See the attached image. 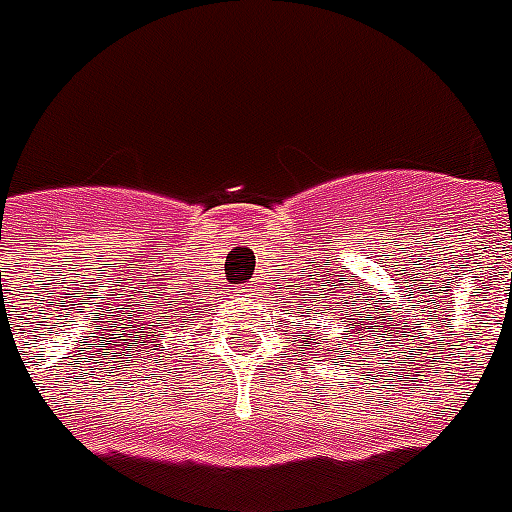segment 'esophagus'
Masks as SVG:
<instances>
[{"label": "esophagus", "instance_id": "1", "mask_svg": "<svg viewBox=\"0 0 512 512\" xmlns=\"http://www.w3.org/2000/svg\"><path fill=\"white\" fill-rule=\"evenodd\" d=\"M245 291H253V286H248V288H245Z\"/></svg>", "mask_w": 512, "mask_h": 512}]
</instances>
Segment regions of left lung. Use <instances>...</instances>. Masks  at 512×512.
<instances>
[{
  "instance_id": "1",
  "label": "left lung",
  "mask_w": 512,
  "mask_h": 512,
  "mask_svg": "<svg viewBox=\"0 0 512 512\" xmlns=\"http://www.w3.org/2000/svg\"><path fill=\"white\" fill-rule=\"evenodd\" d=\"M345 291V288H343ZM291 313L299 321H305L307 329H302V343L307 345V351L313 356H324V351L340 353V348L351 351V348H361V340L367 337V329H370V315H364V307L356 310L351 299L345 294H337L332 288H326V294H321V288H313V291H299L297 302H291ZM324 312H332L333 321L341 329L340 341L320 340V318ZM375 337V334H372ZM297 343V340H294Z\"/></svg>"
}]
</instances>
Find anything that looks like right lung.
<instances>
[{
	"label": "right lung",
	"mask_w": 512,
	"mask_h": 512,
	"mask_svg": "<svg viewBox=\"0 0 512 512\" xmlns=\"http://www.w3.org/2000/svg\"><path fill=\"white\" fill-rule=\"evenodd\" d=\"M183 321H186V318H183ZM161 329H169V321H167V324H161ZM161 340H164V337H161L159 329H156V351L161 348ZM151 356H153V353H151Z\"/></svg>",
	"instance_id": "obj_1"
}]
</instances>
